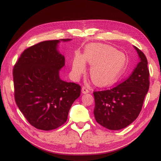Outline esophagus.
<instances>
[{
	"mask_svg": "<svg viewBox=\"0 0 161 161\" xmlns=\"http://www.w3.org/2000/svg\"><path fill=\"white\" fill-rule=\"evenodd\" d=\"M82 92L83 93H87L89 92V89L87 87H86V86H83L82 87Z\"/></svg>",
	"mask_w": 161,
	"mask_h": 161,
	"instance_id": "esophagus-1",
	"label": "esophagus"
}]
</instances>
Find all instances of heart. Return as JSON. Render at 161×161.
Wrapping results in <instances>:
<instances>
[{"mask_svg":"<svg viewBox=\"0 0 161 161\" xmlns=\"http://www.w3.org/2000/svg\"><path fill=\"white\" fill-rule=\"evenodd\" d=\"M85 60L92 65L90 69L92 80L100 86L110 85L116 83L126 65L124 54L113 47L91 45L85 50L84 58L80 54L74 57L72 72L75 76H80L85 71Z\"/></svg>","mask_w":161,"mask_h":161,"instance_id":"obj_1","label":"heart"}]
</instances>
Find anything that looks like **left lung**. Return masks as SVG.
Masks as SVG:
<instances>
[{
    "instance_id": "1",
    "label": "left lung",
    "mask_w": 161,
    "mask_h": 161,
    "mask_svg": "<svg viewBox=\"0 0 161 161\" xmlns=\"http://www.w3.org/2000/svg\"><path fill=\"white\" fill-rule=\"evenodd\" d=\"M141 61L131 75L108 89L93 92L94 116L101 126L109 130L127 127L139 116L150 86L147 60L142 50L135 46Z\"/></svg>"
}]
</instances>
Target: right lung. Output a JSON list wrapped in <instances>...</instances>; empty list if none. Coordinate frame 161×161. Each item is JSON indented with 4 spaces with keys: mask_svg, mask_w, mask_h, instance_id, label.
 <instances>
[{
    "mask_svg": "<svg viewBox=\"0 0 161 161\" xmlns=\"http://www.w3.org/2000/svg\"><path fill=\"white\" fill-rule=\"evenodd\" d=\"M59 42L44 41L29 47L14 66L15 103L29 123L40 130L62 126L80 95L79 85L59 78V69L65 65L64 56L57 50Z\"/></svg>",
    "mask_w": 161,
    "mask_h": 161,
    "instance_id": "right-lung-1",
    "label": "right lung"
}]
</instances>
